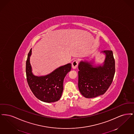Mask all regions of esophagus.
<instances>
[{"label": "esophagus", "instance_id": "34e87169", "mask_svg": "<svg viewBox=\"0 0 134 134\" xmlns=\"http://www.w3.org/2000/svg\"><path fill=\"white\" fill-rule=\"evenodd\" d=\"M78 61L77 60H74L72 62V68L74 69H76L77 67V66H78Z\"/></svg>", "mask_w": 134, "mask_h": 134}]
</instances>
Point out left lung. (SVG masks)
<instances>
[{
    "label": "left lung",
    "mask_w": 134,
    "mask_h": 134,
    "mask_svg": "<svg viewBox=\"0 0 134 134\" xmlns=\"http://www.w3.org/2000/svg\"><path fill=\"white\" fill-rule=\"evenodd\" d=\"M106 55L102 66L94 67L91 63L81 61L78 65V88L86 98L103 94L113 82L115 73V61L111 50L103 52Z\"/></svg>",
    "instance_id": "left-lung-1"
}]
</instances>
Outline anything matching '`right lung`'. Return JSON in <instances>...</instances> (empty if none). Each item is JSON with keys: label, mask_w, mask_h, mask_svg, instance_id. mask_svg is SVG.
<instances>
[{"label": "right lung", "mask_w": 134, "mask_h": 134, "mask_svg": "<svg viewBox=\"0 0 134 134\" xmlns=\"http://www.w3.org/2000/svg\"><path fill=\"white\" fill-rule=\"evenodd\" d=\"M31 54L32 49L27 55L26 69V80L30 89L35 96L42 102H57L62 96L64 78L71 69V64L60 67L46 76H36L32 73L30 62Z\"/></svg>", "instance_id": "obj_1"}]
</instances>
